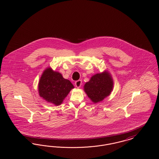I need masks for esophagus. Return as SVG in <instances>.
<instances>
[{"mask_svg":"<svg viewBox=\"0 0 159 159\" xmlns=\"http://www.w3.org/2000/svg\"><path fill=\"white\" fill-rule=\"evenodd\" d=\"M82 85V80H77L76 82H75V86H76L77 88H80Z\"/></svg>","mask_w":159,"mask_h":159,"instance_id":"34e87169","label":"esophagus"}]
</instances>
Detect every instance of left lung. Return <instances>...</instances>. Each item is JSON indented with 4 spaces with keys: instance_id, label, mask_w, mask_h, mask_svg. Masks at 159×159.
Returning a JSON list of instances; mask_svg holds the SVG:
<instances>
[{
    "instance_id": "1",
    "label": "left lung",
    "mask_w": 159,
    "mask_h": 159,
    "mask_svg": "<svg viewBox=\"0 0 159 159\" xmlns=\"http://www.w3.org/2000/svg\"><path fill=\"white\" fill-rule=\"evenodd\" d=\"M113 88L112 77L105 71L92 76L90 80L84 84V91L93 102L97 103L109 96Z\"/></svg>"
}]
</instances>
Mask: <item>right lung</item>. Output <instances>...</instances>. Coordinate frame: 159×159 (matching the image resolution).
<instances>
[{
    "instance_id": "obj_1",
    "label": "right lung",
    "mask_w": 159,
    "mask_h": 159,
    "mask_svg": "<svg viewBox=\"0 0 159 159\" xmlns=\"http://www.w3.org/2000/svg\"><path fill=\"white\" fill-rule=\"evenodd\" d=\"M74 86L70 80L63 78L59 72L51 67L44 70L38 84L39 93L48 102L60 106Z\"/></svg>"
}]
</instances>
